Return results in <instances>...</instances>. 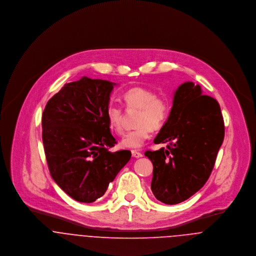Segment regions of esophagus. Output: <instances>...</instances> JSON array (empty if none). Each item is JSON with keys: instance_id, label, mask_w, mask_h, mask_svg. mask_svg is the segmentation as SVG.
I'll return each mask as SVG.
<instances>
[{"instance_id": "esophagus-1", "label": "esophagus", "mask_w": 256, "mask_h": 256, "mask_svg": "<svg viewBox=\"0 0 256 256\" xmlns=\"http://www.w3.org/2000/svg\"><path fill=\"white\" fill-rule=\"evenodd\" d=\"M131 154H132V156H134V158H136L143 156V154L137 150H131Z\"/></svg>"}]
</instances>
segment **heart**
Instances as JSON below:
<instances>
[{
	"mask_svg": "<svg viewBox=\"0 0 256 256\" xmlns=\"http://www.w3.org/2000/svg\"><path fill=\"white\" fill-rule=\"evenodd\" d=\"M125 106L128 110H139L136 125L132 131L127 132L121 146L129 148H139L145 144L152 130L160 129L166 122L170 114V102L156 92L144 86H134L123 94ZM106 118L110 129L116 134L123 133V112L117 106L110 104L106 110Z\"/></svg>",
	"mask_w": 256,
	"mask_h": 256,
	"instance_id": "b5f03b06",
	"label": "heart"
}]
</instances>
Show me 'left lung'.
I'll return each instance as SVG.
<instances>
[{
  "instance_id": "1",
  "label": "left lung",
  "mask_w": 256,
  "mask_h": 256,
  "mask_svg": "<svg viewBox=\"0 0 256 256\" xmlns=\"http://www.w3.org/2000/svg\"><path fill=\"white\" fill-rule=\"evenodd\" d=\"M224 136L218 102L202 94L199 84H182L176 92L168 121L154 140L168 145L145 152L154 166L150 189L156 198L174 205L201 189L214 168Z\"/></svg>"
}]
</instances>
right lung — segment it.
<instances>
[{
  "label": "right lung",
  "mask_w": 256,
  "mask_h": 256,
  "mask_svg": "<svg viewBox=\"0 0 256 256\" xmlns=\"http://www.w3.org/2000/svg\"><path fill=\"white\" fill-rule=\"evenodd\" d=\"M114 84L84 76L64 86L42 114V141L48 168L59 187L76 201L102 197L131 158V152H110L117 141L106 110Z\"/></svg>",
  "instance_id": "add662e5"
}]
</instances>
